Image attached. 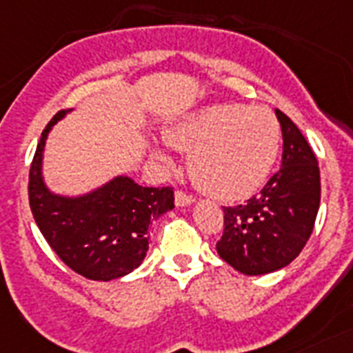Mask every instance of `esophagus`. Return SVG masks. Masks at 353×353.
Listing matches in <instances>:
<instances>
[{"instance_id":"obj_1","label":"esophagus","mask_w":353,"mask_h":353,"mask_svg":"<svg viewBox=\"0 0 353 353\" xmlns=\"http://www.w3.org/2000/svg\"><path fill=\"white\" fill-rule=\"evenodd\" d=\"M192 203H194V197L181 190L176 192V206H190Z\"/></svg>"}]
</instances>
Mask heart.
I'll list each match as a JSON object with an SVG mask.
<instances>
[{"mask_svg": "<svg viewBox=\"0 0 353 353\" xmlns=\"http://www.w3.org/2000/svg\"><path fill=\"white\" fill-rule=\"evenodd\" d=\"M165 139L190 154V176L208 196L223 201L245 199L270 176L281 150V127L263 107L221 103L181 117ZM156 156L163 161L161 152Z\"/></svg>", "mask_w": 353, "mask_h": 353, "instance_id": "obj_1", "label": "heart"}]
</instances>
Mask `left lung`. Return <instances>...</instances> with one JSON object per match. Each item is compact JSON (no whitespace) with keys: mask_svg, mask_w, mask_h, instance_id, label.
<instances>
[{"mask_svg":"<svg viewBox=\"0 0 353 353\" xmlns=\"http://www.w3.org/2000/svg\"><path fill=\"white\" fill-rule=\"evenodd\" d=\"M283 132V161L265 188L245 205L225 210L217 254L245 276L281 270L310 239L321 201V176L314 150L296 123L276 108Z\"/></svg>","mask_w":353,"mask_h":353,"instance_id":"obj_1","label":"left lung"}]
</instances>
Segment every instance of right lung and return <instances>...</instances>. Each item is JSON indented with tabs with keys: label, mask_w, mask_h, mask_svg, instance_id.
I'll return each mask as SVG.
<instances>
[{
	"label": "right lung",
	"mask_w": 353,
	"mask_h": 353,
	"mask_svg": "<svg viewBox=\"0 0 353 353\" xmlns=\"http://www.w3.org/2000/svg\"><path fill=\"white\" fill-rule=\"evenodd\" d=\"M65 114L57 112L37 143L28 177L30 210L68 268L92 281L119 279L147 257L152 221L174 208V190L141 186L119 174L87 192H54L45 181L43 159L48 134Z\"/></svg>",
	"instance_id": "right-lung-1"
}]
</instances>
